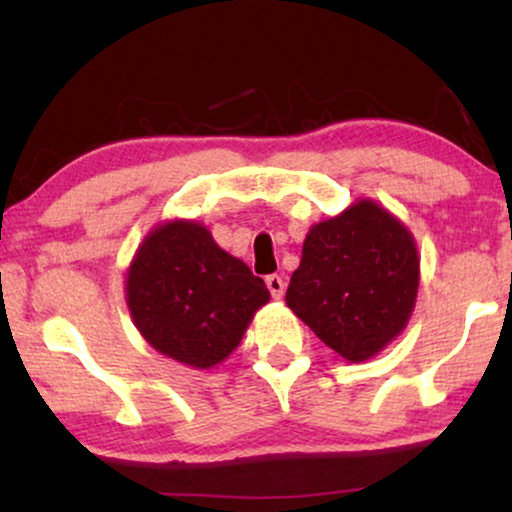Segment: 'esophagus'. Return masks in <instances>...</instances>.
I'll return each instance as SVG.
<instances>
[{"label": "esophagus", "instance_id": "obj_1", "mask_svg": "<svg viewBox=\"0 0 512 512\" xmlns=\"http://www.w3.org/2000/svg\"><path fill=\"white\" fill-rule=\"evenodd\" d=\"M265 284H268V289L272 293V298L279 300L284 296V289H286V282L279 275H268L265 277Z\"/></svg>", "mask_w": 512, "mask_h": 512}]
</instances>
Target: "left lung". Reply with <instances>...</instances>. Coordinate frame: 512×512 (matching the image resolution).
I'll use <instances>...</instances> for the list:
<instances>
[{"label": "left lung", "mask_w": 512, "mask_h": 512, "mask_svg": "<svg viewBox=\"0 0 512 512\" xmlns=\"http://www.w3.org/2000/svg\"><path fill=\"white\" fill-rule=\"evenodd\" d=\"M415 237L373 200L310 228L286 305L342 359L382 352L408 326L417 300Z\"/></svg>", "instance_id": "left-lung-1"}]
</instances>
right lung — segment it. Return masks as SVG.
<instances>
[{
  "mask_svg": "<svg viewBox=\"0 0 512 512\" xmlns=\"http://www.w3.org/2000/svg\"><path fill=\"white\" fill-rule=\"evenodd\" d=\"M125 300L137 331L160 354L212 368L240 345L270 300L247 263L223 251L198 221H167L139 244Z\"/></svg>",
  "mask_w": 512,
  "mask_h": 512,
  "instance_id": "1",
  "label": "right lung"
}]
</instances>
